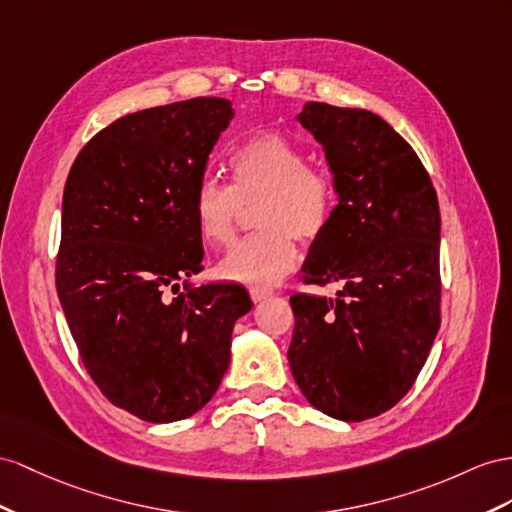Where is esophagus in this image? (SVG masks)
<instances>
[{
    "label": "esophagus",
    "instance_id": "esophagus-1",
    "mask_svg": "<svg viewBox=\"0 0 512 512\" xmlns=\"http://www.w3.org/2000/svg\"><path fill=\"white\" fill-rule=\"evenodd\" d=\"M248 294H251L253 303H259V300L272 296V290H268V287H251V290H248Z\"/></svg>",
    "mask_w": 512,
    "mask_h": 512
}]
</instances>
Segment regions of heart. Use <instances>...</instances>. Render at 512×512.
Here are the masks:
<instances>
[{"label": "heart", "mask_w": 512, "mask_h": 512, "mask_svg": "<svg viewBox=\"0 0 512 512\" xmlns=\"http://www.w3.org/2000/svg\"><path fill=\"white\" fill-rule=\"evenodd\" d=\"M229 186L203 177L194 188L192 216L209 248L235 240L244 207H255L259 233L240 242L218 264L222 279L268 287L290 272L298 259L296 238L318 240L337 209V190L329 173L309 166V155L281 134L244 140L229 155Z\"/></svg>", "instance_id": "obj_1"}]
</instances>
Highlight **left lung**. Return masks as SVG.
<instances>
[{"label": "left lung", "instance_id": "obj_1", "mask_svg": "<svg viewBox=\"0 0 512 512\" xmlns=\"http://www.w3.org/2000/svg\"><path fill=\"white\" fill-rule=\"evenodd\" d=\"M298 121L322 144L339 196L303 279L342 290L290 298L287 359L318 411L363 422L404 398L439 331L437 192L411 144L378 114L309 101Z\"/></svg>", "mask_w": 512, "mask_h": 512}]
</instances>
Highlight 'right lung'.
<instances>
[{
	"label": "right lung",
	"instance_id": "1",
	"mask_svg": "<svg viewBox=\"0 0 512 512\" xmlns=\"http://www.w3.org/2000/svg\"><path fill=\"white\" fill-rule=\"evenodd\" d=\"M231 119L218 97L127 114L88 140L64 186L62 311L103 396L144 422H177L212 400L233 324L253 307L235 283L179 292L203 270L192 196Z\"/></svg>",
	"mask_w": 512,
	"mask_h": 512
}]
</instances>
